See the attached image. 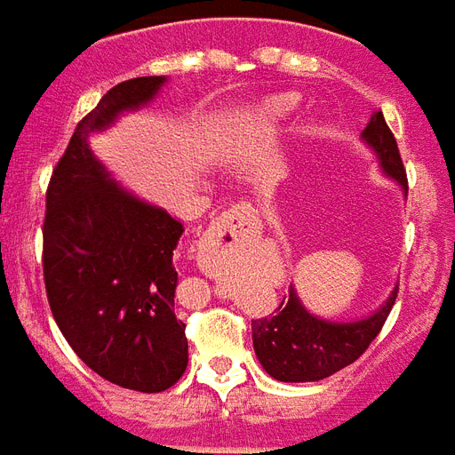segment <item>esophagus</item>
Masks as SVG:
<instances>
[{"mask_svg":"<svg viewBox=\"0 0 455 455\" xmlns=\"http://www.w3.org/2000/svg\"><path fill=\"white\" fill-rule=\"evenodd\" d=\"M257 231H259L257 210H254L250 203H235V205H231V208L221 215V220L217 221L215 228L210 231L208 240L212 245H220L224 238H228L231 243H245V240H250V235H254Z\"/></svg>","mask_w":455,"mask_h":455,"instance_id":"34e87169","label":"esophagus"}]
</instances>
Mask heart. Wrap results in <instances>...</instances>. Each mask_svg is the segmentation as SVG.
I'll list each match as a JSON object with an SVG mask.
<instances>
[{
    "label": "heart",
    "instance_id": "obj_1",
    "mask_svg": "<svg viewBox=\"0 0 455 455\" xmlns=\"http://www.w3.org/2000/svg\"><path fill=\"white\" fill-rule=\"evenodd\" d=\"M294 107H297V98H291V95H275V98L266 100L264 105L259 107V121H266V124H273V121H280L290 116L294 112Z\"/></svg>",
    "mask_w": 455,
    "mask_h": 455
}]
</instances>
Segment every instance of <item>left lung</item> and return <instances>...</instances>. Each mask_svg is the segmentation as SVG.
Wrapping results in <instances>:
<instances>
[{
    "label": "left lung",
    "mask_w": 455,
    "mask_h": 455,
    "mask_svg": "<svg viewBox=\"0 0 455 455\" xmlns=\"http://www.w3.org/2000/svg\"><path fill=\"white\" fill-rule=\"evenodd\" d=\"M362 138L379 154L386 175L395 177L402 189L409 191L400 149L381 112L371 114ZM395 299L397 290L381 311L360 323H327L306 311L294 290H290V297L280 301L273 315L252 320L254 353L261 367L278 381L306 383L327 379L353 364L369 348V343L383 330Z\"/></svg>",
    "instance_id": "8db88e82"
}]
</instances>
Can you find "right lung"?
I'll return each mask as SVG.
<instances>
[{
  "mask_svg": "<svg viewBox=\"0 0 455 455\" xmlns=\"http://www.w3.org/2000/svg\"><path fill=\"white\" fill-rule=\"evenodd\" d=\"M164 81H121L79 121L48 182L42 231L44 285L62 336L95 374L138 393L168 390L189 362L172 264L184 227L109 180L86 138L149 102Z\"/></svg>",
  "mask_w": 455,
  "mask_h": 455,
  "instance_id": "1",
  "label": "right lung"
}]
</instances>
